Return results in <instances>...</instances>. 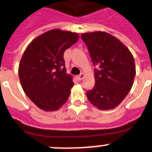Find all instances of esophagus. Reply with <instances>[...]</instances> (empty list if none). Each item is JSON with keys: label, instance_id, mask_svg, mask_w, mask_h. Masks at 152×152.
<instances>
[{"label": "esophagus", "instance_id": "34e87169", "mask_svg": "<svg viewBox=\"0 0 152 152\" xmlns=\"http://www.w3.org/2000/svg\"><path fill=\"white\" fill-rule=\"evenodd\" d=\"M84 77H85V74L81 73L79 75H77V78H78V80H80V81L82 80V79H84Z\"/></svg>", "mask_w": 152, "mask_h": 152}]
</instances>
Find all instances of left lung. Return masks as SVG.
<instances>
[{
    "label": "left lung",
    "instance_id": "1",
    "mask_svg": "<svg viewBox=\"0 0 152 152\" xmlns=\"http://www.w3.org/2000/svg\"><path fill=\"white\" fill-rule=\"evenodd\" d=\"M94 68L95 85L87 92L89 102L100 110L113 109L132 89L135 76L133 55L118 39L106 32L81 34Z\"/></svg>",
    "mask_w": 152,
    "mask_h": 152
}]
</instances>
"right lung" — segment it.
<instances>
[{
  "instance_id": "obj_1",
  "label": "right lung",
  "mask_w": 152,
  "mask_h": 152,
  "mask_svg": "<svg viewBox=\"0 0 152 152\" xmlns=\"http://www.w3.org/2000/svg\"><path fill=\"white\" fill-rule=\"evenodd\" d=\"M75 32L53 29L34 39L23 54L18 75L26 95L45 111H57L74 86L66 73L64 53L77 42Z\"/></svg>"
}]
</instances>
